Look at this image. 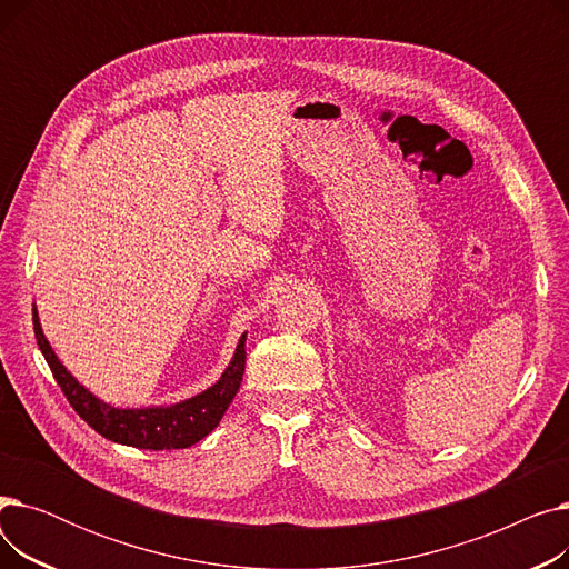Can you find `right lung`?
Here are the masks:
<instances>
[{"label": "right lung", "mask_w": 569, "mask_h": 569, "mask_svg": "<svg viewBox=\"0 0 569 569\" xmlns=\"http://www.w3.org/2000/svg\"><path fill=\"white\" fill-rule=\"evenodd\" d=\"M34 335L39 350L43 352L46 362L67 395L73 410L82 420L103 438L138 447V450H184L196 445L204 436L212 433L228 406L232 403L239 385H242L244 365H247V332L239 337L234 355L221 378L207 387L204 392L170 406H147V408H117L101 401L97 395L87 390L78 378L59 362L50 341L41 330V320L37 305L32 309Z\"/></svg>", "instance_id": "obj_1"}]
</instances>
